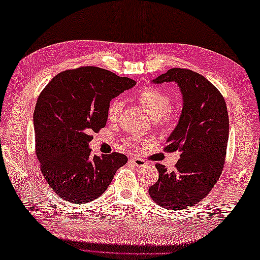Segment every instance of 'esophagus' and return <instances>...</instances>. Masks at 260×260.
<instances>
[{"mask_svg":"<svg viewBox=\"0 0 260 260\" xmlns=\"http://www.w3.org/2000/svg\"><path fill=\"white\" fill-rule=\"evenodd\" d=\"M129 161H131V163L136 165V167H143V165L146 164V161H144V159H142V158H139V157H132Z\"/></svg>","mask_w":260,"mask_h":260,"instance_id":"1","label":"esophagus"}]
</instances>
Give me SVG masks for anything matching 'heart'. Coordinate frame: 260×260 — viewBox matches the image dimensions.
I'll return each instance as SVG.
<instances>
[{"label": "heart", "instance_id": "b5f03b06", "mask_svg": "<svg viewBox=\"0 0 260 260\" xmlns=\"http://www.w3.org/2000/svg\"><path fill=\"white\" fill-rule=\"evenodd\" d=\"M137 99L152 119H158L169 113L171 108V98L167 92L156 87H145L137 93ZM123 109L120 99L115 98L110 101L107 108V117L109 121L117 120Z\"/></svg>", "mask_w": 260, "mask_h": 260}]
</instances>
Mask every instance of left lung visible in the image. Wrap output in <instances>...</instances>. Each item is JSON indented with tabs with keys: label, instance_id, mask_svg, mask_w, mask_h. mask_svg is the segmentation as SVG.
<instances>
[{
	"label": "left lung",
	"instance_id": "obj_1",
	"mask_svg": "<svg viewBox=\"0 0 260 260\" xmlns=\"http://www.w3.org/2000/svg\"><path fill=\"white\" fill-rule=\"evenodd\" d=\"M152 82H175L183 106L165 147L178 150L179 161L171 172L155 165L159 176L148 193L165 209H187L207 197L221 175L229 137L227 106L217 88L192 70L172 68Z\"/></svg>",
	"mask_w": 260,
	"mask_h": 260
}]
</instances>
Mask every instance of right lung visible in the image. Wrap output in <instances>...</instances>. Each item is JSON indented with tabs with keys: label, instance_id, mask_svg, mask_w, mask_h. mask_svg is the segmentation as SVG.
Listing matches in <instances>:
<instances>
[{
	"label": "right lung",
	"instance_id": "add662e5",
	"mask_svg": "<svg viewBox=\"0 0 260 260\" xmlns=\"http://www.w3.org/2000/svg\"><path fill=\"white\" fill-rule=\"evenodd\" d=\"M136 81L84 67L58 74L39 96L33 126L41 172L51 189L73 203L93 201L126 164L124 154L91 155L92 132L107 123L108 104Z\"/></svg>",
	"mask_w": 260,
	"mask_h": 260
}]
</instances>
